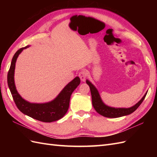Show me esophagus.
<instances>
[{"label": "esophagus", "instance_id": "esophagus-1", "mask_svg": "<svg viewBox=\"0 0 157 157\" xmlns=\"http://www.w3.org/2000/svg\"><path fill=\"white\" fill-rule=\"evenodd\" d=\"M79 78H80L82 82H85L86 76H87V72H86V70L83 69L82 71H81L79 73Z\"/></svg>", "mask_w": 157, "mask_h": 157}]
</instances>
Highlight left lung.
I'll return each mask as SVG.
<instances>
[{"label":"left lung","instance_id":"1","mask_svg":"<svg viewBox=\"0 0 157 157\" xmlns=\"http://www.w3.org/2000/svg\"><path fill=\"white\" fill-rule=\"evenodd\" d=\"M86 84L90 86V89L92 95V105L94 106L96 111L99 113L100 115H101L102 116L108 118H117L120 117L128 115L129 114H131L133 112H134L139 107V106L141 105V103L143 102V101H144V99L145 98L146 96V94H147L148 92V91L146 92L144 96L141 98L140 101H138L135 105L131 106V107L115 108L107 106L103 102L98 90L96 89L95 86L93 85L88 79L86 80Z\"/></svg>","mask_w":157,"mask_h":157}]
</instances>
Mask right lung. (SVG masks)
<instances>
[{
  "label": "right lung",
  "mask_w": 157,
  "mask_h": 157,
  "mask_svg": "<svg viewBox=\"0 0 157 157\" xmlns=\"http://www.w3.org/2000/svg\"><path fill=\"white\" fill-rule=\"evenodd\" d=\"M27 46L18 50L12 59L7 75V83L10 91L18 109L23 114L38 121L51 123L57 121L64 117L69 106L70 97L75 89L80 84V79L75 77L67 84L61 92L52 101L45 103H32L23 99L18 93L15 84V69L17 59Z\"/></svg>",
  "instance_id": "add662e5"
}]
</instances>
